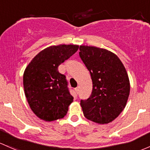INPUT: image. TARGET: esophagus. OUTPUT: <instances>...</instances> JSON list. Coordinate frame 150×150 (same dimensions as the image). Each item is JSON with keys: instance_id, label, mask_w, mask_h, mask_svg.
I'll use <instances>...</instances> for the list:
<instances>
[{"instance_id": "1", "label": "esophagus", "mask_w": 150, "mask_h": 150, "mask_svg": "<svg viewBox=\"0 0 150 150\" xmlns=\"http://www.w3.org/2000/svg\"><path fill=\"white\" fill-rule=\"evenodd\" d=\"M75 92L77 93H79V87H77L76 88H75Z\"/></svg>"}]
</instances>
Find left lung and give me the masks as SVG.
<instances>
[{"mask_svg": "<svg viewBox=\"0 0 150 150\" xmlns=\"http://www.w3.org/2000/svg\"><path fill=\"white\" fill-rule=\"evenodd\" d=\"M79 55L91 74L93 91L87 100H80L88 120L108 124L125 108L130 91L127 70L116 54L105 49L80 46Z\"/></svg>", "mask_w": 150, "mask_h": 150, "instance_id": "8db88e82", "label": "left lung"}]
</instances>
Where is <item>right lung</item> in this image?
Listing matches in <instances>:
<instances>
[{
  "mask_svg": "<svg viewBox=\"0 0 150 150\" xmlns=\"http://www.w3.org/2000/svg\"><path fill=\"white\" fill-rule=\"evenodd\" d=\"M79 46L60 45L45 49L36 55L23 73V88L32 111L46 121L62 119L73 100L66 77L58 71Z\"/></svg>",
  "mask_w": 150,
  "mask_h": 150,
  "instance_id": "obj_1",
  "label": "right lung"
}]
</instances>
